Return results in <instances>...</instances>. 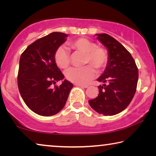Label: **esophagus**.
<instances>
[{"instance_id": "obj_1", "label": "esophagus", "mask_w": 156, "mask_h": 156, "mask_svg": "<svg viewBox=\"0 0 156 156\" xmlns=\"http://www.w3.org/2000/svg\"><path fill=\"white\" fill-rule=\"evenodd\" d=\"M75 86H78V87H81L83 88H87L88 86L87 85H84V84H75Z\"/></svg>"}]
</instances>
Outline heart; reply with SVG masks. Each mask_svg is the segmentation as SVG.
<instances>
[{"mask_svg":"<svg viewBox=\"0 0 156 156\" xmlns=\"http://www.w3.org/2000/svg\"><path fill=\"white\" fill-rule=\"evenodd\" d=\"M68 45L76 52L84 54V64H92L100 70L107 66L109 60L107 51L103 47L97 46L93 41L85 38H80L69 42ZM54 59L59 67L67 68L70 63L69 52L65 47H59L55 52ZM92 66L70 68L66 72V77L69 81L76 84L88 83L96 76V70Z\"/></svg>","mask_w":156,"mask_h":156,"instance_id":"b5f03b06","label":"heart"}]
</instances>
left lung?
I'll return each mask as SVG.
<instances>
[{
  "label": "left lung",
  "mask_w": 156,
  "mask_h": 156,
  "mask_svg": "<svg viewBox=\"0 0 156 156\" xmlns=\"http://www.w3.org/2000/svg\"><path fill=\"white\" fill-rule=\"evenodd\" d=\"M97 39L106 47L109 55L106 68L97 79L99 94L89 100L91 107L104 115L122 112L130 104L136 91L138 69L133 57L122 44L107 34H96Z\"/></svg>",
  "instance_id": "8db88e82"
}]
</instances>
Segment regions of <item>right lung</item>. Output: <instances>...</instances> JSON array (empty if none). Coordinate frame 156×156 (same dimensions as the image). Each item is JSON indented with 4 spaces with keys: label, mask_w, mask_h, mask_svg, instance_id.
I'll use <instances>...</instances> for the list:
<instances>
[{
    "label": "right lung",
    "mask_w": 156,
    "mask_h": 156,
    "mask_svg": "<svg viewBox=\"0 0 156 156\" xmlns=\"http://www.w3.org/2000/svg\"><path fill=\"white\" fill-rule=\"evenodd\" d=\"M67 36V34L52 32L31 43L20 56L18 89L26 105L40 115L51 116L60 112L73 87L67 80L59 87L52 85L64 79L54 55Z\"/></svg>",
    "instance_id": "obj_1"
}]
</instances>
